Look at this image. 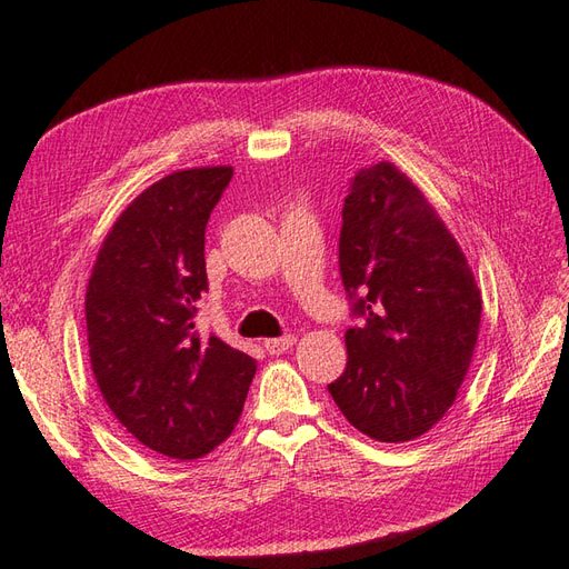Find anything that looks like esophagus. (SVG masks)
<instances>
[{
	"label": "esophagus",
	"mask_w": 569,
	"mask_h": 569,
	"mask_svg": "<svg viewBox=\"0 0 569 569\" xmlns=\"http://www.w3.org/2000/svg\"><path fill=\"white\" fill-rule=\"evenodd\" d=\"M293 342H296L293 335H283V337H273V340H266L263 347L269 355H283L286 349L293 347Z\"/></svg>",
	"instance_id": "obj_1"
}]
</instances>
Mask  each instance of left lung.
<instances>
[{"label": "left lung", "mask_w": 569, "mask_h": 569, "mask_svg": "<svg viewBox=\"0 0 569 569\" xmlns=\"http://www.w3.org/2000/svg\"><path fill=\"white\" fill-rule=\"evenodd\" d=\"M340 276L359 325L328 391L357 430L420 438L455 403L475 355L481 296L465 253L426 196L391 163L349 180Z\"/></svg>", "instance_id": "1"}]
</instances>
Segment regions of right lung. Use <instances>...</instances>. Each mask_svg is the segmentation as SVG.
<instances>
[{
	"label": "right lung",
	"instance_id": "1",
	"mask_svg": "<svg viewBox=\"0 0 569 569\" xmlns=\"http://www.w3.org/2000/svg\"><path fill=\"white\" fill-rule=\"evenodd\" d=\"M232 168L161 178L114 222L84 296L88 345L104 403L149 450L196 459L244 408L257 361L196 328L208 291L204 227Z\"/></svg>",
	"mask_w": 569,
	"mask_h": 569
}]
</instances>
